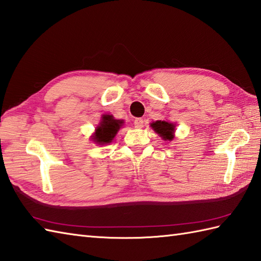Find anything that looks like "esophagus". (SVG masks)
Listing matches in <instances>:
<instances>
[{
    "label": "esophagus",
    "instance_id": "34e87169",
    "mask_svg": "<svg viewBox=\"0 0 261 261\" xmlns=\"http://www.w3.org/2000/svg\"><path fill=\"white\" fill-rule=\"evenodd\" d=\"M134 124H135V127H137V129H141L143 124H145V121H143L142 119H136L134 121Z\"/></svg>",
    "mask_w": 261,
    "mask_h": 261
}]
</instances>
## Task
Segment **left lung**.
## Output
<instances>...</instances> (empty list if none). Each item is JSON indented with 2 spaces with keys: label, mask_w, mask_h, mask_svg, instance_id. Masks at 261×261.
Listing matches in <instances>:
<instances>
[{
  "label": "left lung",
  "mask_w": 261,
  "mask_h": 261,
  "mask_svg": "<svg viewBox=\"0 0 261 261\" xmlns=\"http://www.w3.org/2000/svg\"><path fill=\"white\" fill-rule=\"evenodd\" d=\"M150 126L153 129V131L158 134L166 141H171L174 139L175 134V124L171 122L162 121L158 120L156 122H152Z\"/></svg>",
  "instance_id": "left-lung-1"
}]
</instances>
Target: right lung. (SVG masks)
Returning a JSON list of instances; mask_svg holds the SVG:
<instances>
[{
	"mask_svg": "<svg viewBox=\"0 0 261 261\" xmlns=\"http://www.w3.org/2000/svg\"><path fill=\"white\" fill-rule=\"evenodd\" d=\"M122 124H123V120H116L113 118V115L104 114L95 129V134L92 136V140L97 145H108L112 142Z\"/></svg>",
	"mask_w": 261,
	"mask_h": 261,
	"instance_id": "right-lung-1",
	"label": "right lung"
}]
</instances>
